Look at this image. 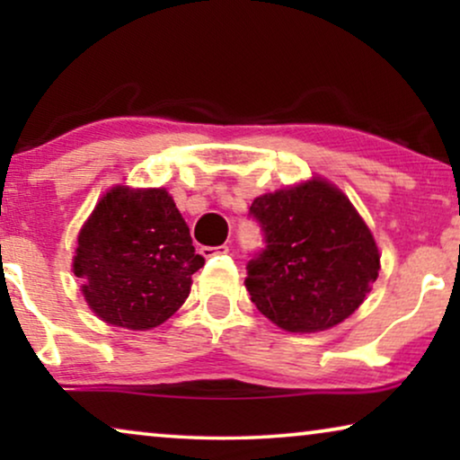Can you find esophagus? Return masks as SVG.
<instances>
[{
	"mask_svg": "<svg viewBox=\"0 0 460 460\" xmlns=\"http://www.w3.org/2000/svg\"><path fill=\"white\" fill-rule=\"evenodd\" d=\"M230 247L228 244H219V247H200V253L203 257H213V255H219V253H228Z\"/></svg>",
	"mask_w": 460,
	"mask_h": 460,
	"instance_id": "34e87169",
	"label": "esophagus"
}]
</instances>
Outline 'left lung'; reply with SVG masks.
Returning a JSON list of instances; mask_svg holds the SVG:
<instances>
[{
	"label": "left lung",
	"mask_w": 460,
	"mask_h": 460,
	"mask_svg": "<svg viewBox=\"0 0 460 460\" xmlns=\"http://www.w3.org/2000/svg\"><path fill=\"white\" fill-rule=\"evenodd\" d=\"M249 216L266 247L251 255L244 285L263 316L316 332L358 310L379 276V249L341 190L312 180L257 197Z\"/></svg>",
	"instance_id": "8db88e82"
}]
</instances>
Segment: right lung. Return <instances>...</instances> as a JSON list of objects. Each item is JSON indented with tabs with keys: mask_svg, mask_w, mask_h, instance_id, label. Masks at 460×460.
<instances>
[{
	"mask_svg": "<svg viewBox=\"0 0 460 460\" xmlns=\"http://www.w3.org/2000/svg\"><path fill=\"white\" fill-rule=\"evenodd\" d=\"M203 263L184 217L163 188L119 186L81 228L73 270L96 316L146 331L178 312Z\"/></svg>",
	"mask_w": 460,
	"mask_h": 460,
	"instance_id": "1",
	"label": "right lung"
}]
</instances>
